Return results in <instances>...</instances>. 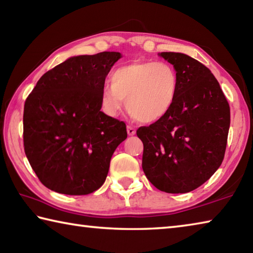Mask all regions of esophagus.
Segmentation results:
<instances>
[{
	"mask_svg": "<svg viewBox=\"0 0 253 253\" xmlns=\"http://www.w3.org/2000/svg\"><path fill=\"white\" fill-rule=\"evenodd\" d=\"M135 132H136V130H135L134 127L130 126V125L127 126V134H128V135L132 136V135H135Z\"/></svg>",
	"mask_w": 253,
	"mask_h": 253,
	"instance_id": "34e87169",
	"label": "esophagus"
}]
</instances>
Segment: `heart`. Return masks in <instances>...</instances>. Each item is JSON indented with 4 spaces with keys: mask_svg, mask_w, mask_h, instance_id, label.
I'll return each mask as SVG.
<instances>
[{
    "mask_svg": "<svg viewBox=\"0 0 253 253\" xmlns=\"http://www.w3.org/2000/svg\"><path fill=\"white\" fill-rule=\"evenodd\" d=\"M111 87L101 91V106L109 116H116L126 100L129 114L142 123L160 121L176 100L179 79L168 62H134L117 68L111 75Z\"/></svg>",
    "mask_w": 253,
    "mask_h": 253,
    "instance_id": "heart-1",
    "label": "heart"
}]
</instances>
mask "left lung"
Masks as SVG:
<instances>
[{
	"label": "left lung",
	"mask_w": 253,
	"mask_h": 253,
	"mask_svg": "<svg viewBox=\"0 0 253 253\" xmlns=\"http://www.w3.org/2000/svg\"><path fill=\"white\" fill-rule=\"evenodd\" d=\"M177 71L176 100L168 115L136 134L144 144L143 170L166 193H187L220 168L230 127V106L215 77L198 60L162 52Z\"/></svg>",
	"instance_id": "obj_1"
}]
</instances>
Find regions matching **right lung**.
Wrapping results in <instances>:
<instances>
[{"instance_id": "add662e5", "label": "right lung", "mask_w": 253, "mask_h": 253, "mask_svg": "<svg viewBox=\"0 0 253 253\" xmlns=\"http://www.w3.org/2000/svg\"><path fill=\"white\" fill-rule=\"evenodd\" d=\"M119 52L78 55L41 77L23 113V145L38 178L51 191L85 195L105 183L126 124L101 109V91Z\"/></svg>"}]
</instances>
